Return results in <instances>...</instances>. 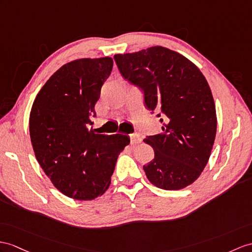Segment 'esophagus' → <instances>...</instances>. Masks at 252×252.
<instances>
[{"label": "esophagus", "instance_id": "34e87169", "mask_svg": "<svg viewBox=\"0 0 252 252\" xmlns=\"http://www.w3.org/2000/svg\"><path fill=\"white\" fill-rule=\"evenodd\" d=\"M129 137H130L131 144H138L141 142V138L138 133H131Z\"/></svg>", "mask_w": 252, "mask_h": 252}]
</instances>
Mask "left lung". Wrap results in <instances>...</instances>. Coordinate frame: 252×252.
Instances as JSON below:
<instances>
[{
    "mask_svg": "<svg viewBox=\"0 0 252 252\" xmlns=\"http://www.w3.org/2000/svg\"><path fill=\"white\" fill-rule=\"evenodd\" d=\"M114 60L162 123L161 133L143 140L155 153L143 165L146 177L164 190L187 187L205 168L216 137V108L205 77L191 61L160 46L115 54Z\"/></svg>",
    "mask_w": 252,
    "mask_h": 252,
    "instance_id": "8db88e82",
    "label": "left lung"
}]
</instances>
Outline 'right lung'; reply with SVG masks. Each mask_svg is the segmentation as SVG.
<instances>
[{
	"label": "right lung",
	"mask_w": 252,
	"mask_h": 252,
	"mask_svg": "<svg viewBox=\"0 0 252 252\" xmlns=\"http://www.w3.org/2000/svg\"><path fill=\"white\" fill-rule=\"evenodd\" d=\"M112 67L109 57L63 65L41 88L31 110L36 159L55 188L72 199L93 200L105 193L120 153L130 142L125 134L89 129Z\"/></svg>",
	"instance_id": "obj_1"
}]
</instances>
